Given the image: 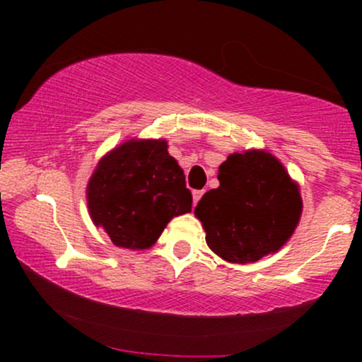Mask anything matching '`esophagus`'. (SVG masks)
Masks as SVG:
<instances>
[{
	"label": "esophagus",
	"instance_id": "obj_1",
	"mask_svg": "<svg viewBox=\"0 0 362 362\" xmlns=\"http://www.w3.org/2000/svg\"><path fill=\"white\" fill-rule=\"evenodd\" d=\"M202 194H204V192H202V190H194V192H192V199H194V206H195V204H197V202H199V199H201V197H202Z\"/></svg>",
	"mask_w": 362,
	"mask_h": 362
}]
</instances>
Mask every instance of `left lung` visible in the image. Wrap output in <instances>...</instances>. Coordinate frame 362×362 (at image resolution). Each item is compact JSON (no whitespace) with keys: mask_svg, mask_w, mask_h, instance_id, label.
<instances>
[{"mask_svg":"<svg viewBox=\"0 0 362 362\" xmlns=\"http://www.w3.org/2000/svg\"><path fill=\"white\" fill-rule=\"evenodd\" d=\"M218 180L194 211L207 247L231 264H253L279 252L303 213L300 185L284 165L265 149H248L219 165Z\"/></svg>","mask_w":362,"mask_h":362,"instance_id":"8db88e82","label":"left lung"}]
</instances>
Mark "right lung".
Wrapping results in <instances>:
<instances>
[{"label":"right lung","instance_id":"add662e5","mask_svg":"<svg viewBox=\"0 0 362 362\" xmlns=\"http://www.w3.org/2000/svg\"><path fill=\"white\" fill-rule=\"evenodd\" d=\"M86 202L91 221L115 247L146 250L175 216L190 213L192 194L167 139L132 138L98 161Z\"/></svg>","mask_w":362,"mask_h":362}]
</instances>
